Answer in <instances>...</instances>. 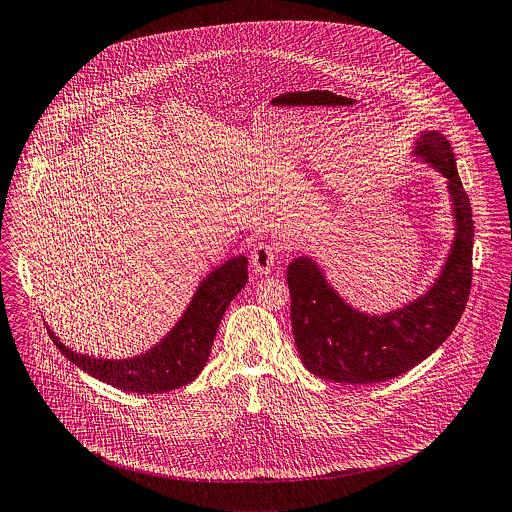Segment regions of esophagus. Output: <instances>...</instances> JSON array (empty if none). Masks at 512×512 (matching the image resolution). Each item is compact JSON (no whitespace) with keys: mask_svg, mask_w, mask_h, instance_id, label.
<instances>
[{"mask_svg":"<svg viewBox=\"0 0 512 512\" xmlns=\"http://www.w3.org/2000/svg\"><path fill=\"white\" fill-rule=\"evenodd\" d=\"M276 260H278V254H276V248L268 242H258L252 252H250V262H252V268L256 274H270L276 266Z\"/></svg>","mask_w":512,"mask_h":512,"instance_id":"1","label":"esophagus"}]
</instances>
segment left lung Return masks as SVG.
Instances as JSON below:
<instances>
[{"mask_svg": "<svg viewBox=\"0 0 512 512\" xmlns=\"http://www.w3.org/2000/svg\"><path fill=\"white\" fill-rule=\"evenodd\" d=\"M413 158L446 178L454 217V240L434 283L420 297L387 313L352 307L309 256L287 266L291 328L301 362L334 383H377L413 370L458 325L471 289L473 219L450 142L422 131Z\"/></svg>", "mask_w": 512, "mask_h": 512, "instance_id": "8db88e82", "label": "left lung"}]
</instances>
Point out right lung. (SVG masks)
<instances>
[{"label": "right lung", "instance_id": "right-lung-1", "mask_svg": "<svg viewBox=\"0 0 512 512\" xmlns=\"http://www.w3.org/2000/svg\"><path fill=\"white\" fill-rule=\"evenodd\" d=\"M248 281V258L233 256L197 285L186 311L152 348L123 360L80 354L48 328L56 348L74 366L127 393H166L184 387L205 368L219 323Z\"/></svg>", "mask_w": 512, "mask_h": 512}]
</instances>
